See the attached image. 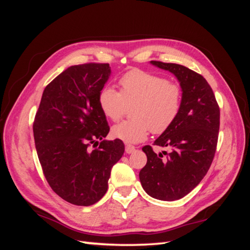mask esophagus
<instances>
[{
    "label": "esophagus",
    "instance_id": "esophagus-1",
    "mask_svg": "<svg viewBox=\"0 0 250 250\" xmlns=\"http://www.w3.org/2000/svg\"><path fill=\"white\" fill-rule=\"evenodd\" d=\"M135 150V147L132 146V145H126L125 146V152L126 153H132Z\"/></svg>",
    "mask_w": 250,
    "mask_h": 250
}]
</instances>
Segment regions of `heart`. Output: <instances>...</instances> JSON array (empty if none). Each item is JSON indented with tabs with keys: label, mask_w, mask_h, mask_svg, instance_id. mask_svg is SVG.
<instances>
[{
	"label": "heart",
	"mask_w": 250,
	"mask_h": 250,
	"mask_svg": "<svg viewBox=\"0 0 250 250\" xmlns=\"http://www.w3.org/2000/svg\"><path fill=\"white\" fill-rule=\"evenodd\" d=\"M120 92L105 87L99 94V106L106 118L119 121L129 105L132 118L113 128V135L128 143L144 141L148 134H160L176 120L183 104L180 84L142 70L125 73L119 81Z\"/></svg>",
	"instance_id": "1"
}]
</instances>
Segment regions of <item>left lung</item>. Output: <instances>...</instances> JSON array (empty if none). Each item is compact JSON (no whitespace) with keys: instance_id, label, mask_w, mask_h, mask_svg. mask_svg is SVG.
Segmentation results:
<instances>
[{"instance_id":"1","label":"left lung","mask_w":250,"mask_h":250,"mask_svg":"<svg viewBox=\"0 0 250 250\" xmlns=\"http://www.w3.org/2000/svg\"><path fill=\"white\" fill-rule=\"evenodd\" d=\"M150 63L177 77L183 104L174 124L153 143L171 151L157 155L149 145L142 148L147 163L140 180L152 198L175 201L193 190L210 167L218 142L220 109L213 89L200 74L176 63Z\"/></svg>"}]
</instances>
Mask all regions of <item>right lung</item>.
<instances>
[{"mask_svg": "<svg viewBox=\"0 0 250 250\" xmlns=\"http://www.w3.org/2000/svg\"><path fill=\"white\" fill-rule=\"evenodd\" d=\"M109 74L108 63L67 67L46 86L34 118L35 147L47 183L74 205L89 206L103 198L111 167L125 152L121 140H103L109 125L99 94Z\"/></svg>", "mask_w": 250, "mask_h": 250, "instance_id": "obj_1", "label": "right lung"}]
</instances>
